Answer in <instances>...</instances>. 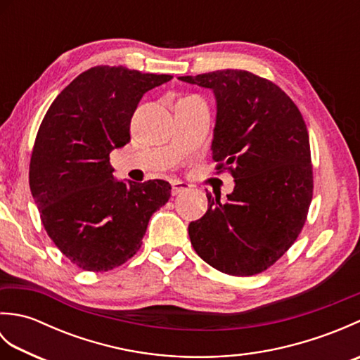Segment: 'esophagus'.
<instances>
[{
    "mask_svg": "<svg viewBox=\"0 0 360 360\" xmlns=\"http://www.w3.org/2000/svg\"><path fill=\"white\" fill-rule=\"evenodd\" d=\"M188 184L187 182H182V181H172V195L173 196H176V195H181V193H184V192H187L188 190Z\"/></svg>",
    "mask_w": 360,
    "mask_h": 360,
    "instance_id": "1",
    "label": "esophagus"
}]
</instances>
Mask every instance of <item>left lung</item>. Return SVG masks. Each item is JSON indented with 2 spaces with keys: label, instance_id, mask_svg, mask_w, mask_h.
Instances as JSON below:
<instances>
[{
  "label": "left lung",
  "instance_id": "obj_1",
  "mask_svg": "<svg viewBox=\"0 0 360 360\" xmlns=\"http://www.w3.org/2000/svg\"><path fill=\"white\" fill-rule=\"evenodd\" d=\"M179 80L215 94L212 158L235 179L226 202L207 192V212L188 224L192 246L224 274L263 272L292 246L307 221L312 165L304 120L285 91L248 71Z\"/></svg>",
  "mask_w": 360,
  "mask_h": 360
}]
</instances>
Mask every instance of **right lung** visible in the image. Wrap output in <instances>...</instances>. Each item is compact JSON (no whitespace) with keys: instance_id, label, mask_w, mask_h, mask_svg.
<instances>
[{"instance_id":"right-lung-1","label":"right lung","mask_w":360,"mask_h":360,"mask_svg":"<svg viewBox=\"0 0 360 360\" xmlns=\"http://www.w3.org/2000/svg\"><path fill=\"white\" fill-rule=\"evenodd\" d=\"M125 66H96L74 79L38 129L29 186L51 240L91 272L124 264L141 249L153 213L170 198L162 179L136 184L112 176L110 153L129 142L147 91L170 82Z\"/></svg>"}]
</instances>
